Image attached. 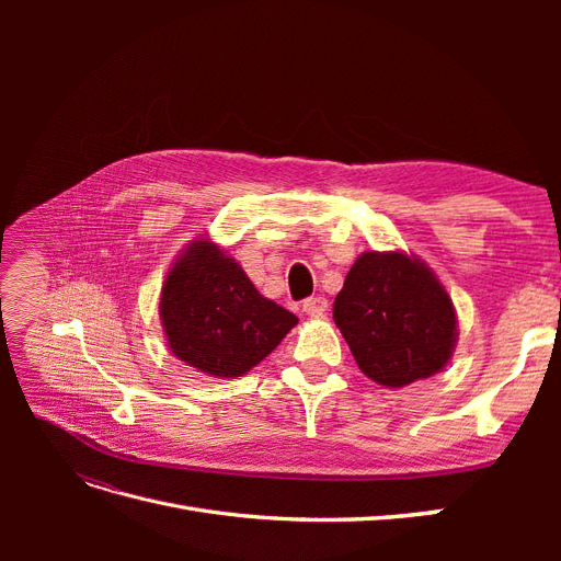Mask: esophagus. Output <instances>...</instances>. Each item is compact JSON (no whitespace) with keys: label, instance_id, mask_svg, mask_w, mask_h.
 <instances>
[{"label":"esophagus","instance_id":"1","mask_svg":"<svg viewBox=\"0 0 561 561\" xmlns=\"http://www.w3.org/2000/svg\"><path fill=\"white\" fill-rule=\"evenodd\" d=\"M301 309L311 318H322L328 311V299L325 297H309V299H304Z\"/></svg>","mask_w":561,"mask_h":561}]
</instances>
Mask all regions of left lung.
Segmentation results:
<instances>
[{
    "mask_svg": "<svg viewBox=\"0 0 561 561\" xmlns=\"http://www.w3.org/2000/svg\"><path fill=\"white\" fill-rule=\"evenodd\" d=\"M332 316L363 375L386 388L437 375L458 336L443 283L404 252H363L334 299Z\"/></svg>",
    "mask_w": 561,
    "mask_h": 561,
    "instance_id": "8db88e82",
    "label": "left lung"
}]
</instances>
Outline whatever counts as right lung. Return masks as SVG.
<instances>
[{
  "instance_id": "right-lung-1",
  "label": "right lung",
  "mask_w": 561,
  "mask_h": 561,
  "mask_svg": "<svg viewBox=\"0 0 561 561\" xmlns=\"http://www.w3.org/2000/svg\"><path fill=\"white\" fill-rule=\"evenodd\" d=\"M159 313L175 358L215 379L243 377L297 325L210 239L192 241L168 271Z\"/></svg>"
}]
</instances>
